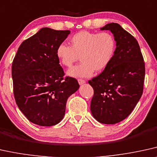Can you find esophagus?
Here are the masks:
<instances>
[{
  "mask_svg": "<svg viewBox=\"0 0 157 157\" xmlns=\"http://www.w3.org/2000/svg\"><path fill=\"white\" fill-rule=\"evenodd\" d=\"M78 82L80 85H82L85 83V80H82V79H78Z\"/></svg>",
  "mask_w": 157,
  "mask_h": 157,
  "instance_id": "34e87169",
  "label": "esophagus"
}]
</instances>
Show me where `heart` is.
<instances>
[{"label": "heart", "mask_w": 157, "mask_h": 157, "mask_svg": "<svg viewBox=\"0 0 157 157\" xmlns=\"http://www.w3.org/2000/svg\"><path fill=\"white\" fill-rule=\"evenodd\" d=\"M69 43L70 46L59 45L56 55L66 67H72L80 57L82 62L67 72V75L74 77H88L93 71L102 72L112 62L117 49L116 39L107 32H80L69 39Z\"/></svg>", "instance_id": "obj_1"}]
</instances>
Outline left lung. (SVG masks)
Listing matches in <instances>:
<instances>
[{"mask_svg": "<svg viewBox=\"0 0 157 157\" xmlns=\"http://www.w3.org/2000/svg\"><path fill=\"white\" fill-rule=\"evenodd\" d=\"M117 49L110 64L89 80L94 94L90 102L93 117L103 124H116L128 117L144 90L145 63L137 40L117 23L107 24Z\"/></svg>", "mask_w": 157, "mask_h": 157, "instance_id": "1", "label": "left lung"}]
</instances>
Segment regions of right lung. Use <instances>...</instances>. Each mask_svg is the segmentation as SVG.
<instances>
[{
    "label": "right lung",
    "instance_id": "add662e5",
    "mask_svg": "<svg viewBox=\"0 0 157 157\" xmlns=\"http://www.w3.org/2000/svg\"><path fill=\"white\" fill-rule=\"evenodd\" d=\"M69 30L44 27L23 41L11 67L13 96L31 122L53 126L64 117L67 99L78 90L76 79L64 77L56 55Z\"/></svg>",
    "mask_w": 157,
    "mask_h": 157
}]
</instances>
